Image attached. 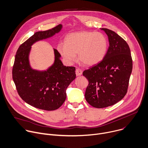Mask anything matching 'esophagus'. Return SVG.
<instances>
[{
  "mask_svg": "<svg viewBox=\"0 0 148 148\" xmlns=\"http://www.w3.org/2000/svg\"><path fill=\"white\" fill-rule=\"evenodd\" d=\"M76 75L77 76H80L82 75V71L81 70V69L77 68L76 69Z\"/></svg>",
  "mask_w": 148,
  "mask_h": 148,
  "instance_id": "1",
  "label": "esophagus"
}]
</instances>
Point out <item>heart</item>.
I'll return each mask as SVG.
<instances>
[{
  "label": "heart",
  "instance_id": "1",
  "mask_svg": "<svg viewBox=\"0 0 148 148\" xmlns=\"http://www.w3.org/2000/svg\"><path fill=\"white\" fill-rule=\"evenodd\" d=\"M107 47V40L103 34L83 31L68 34L65 44H59L58 49L68 62L75 61L76 54L78 53L81 63L92 66L102 61Z\"/></svg>",
  "mask_w": 148,
  "mask_h": 148
}]
</instances>
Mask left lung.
<instances>
[{"label":"left lung","instance_id":"left-lung-1","mask_svg":"<svg viewBox=\"0 0 148 148\" xmlns=\"http://www.w3.org/2000/svg\"><path fill=\"white\" fill-rule=\"evenodd\" d=\"M101 29L108 36L107 52L100 62L83 72L88 80L86 100L98 108L112 106L124 98L132 70V60L127 42L111 29Z\"/></svg>","mask_w":148,"mask_h":148}]
</instances>
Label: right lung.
<instances>
[{
  "instance_id": "1",
  "label": "right lung",
  "mask_w": 148,
  "mask_h": 148,
  "mask_svg": "<svg viewBox=\"0 0 148 148\" xmlns=\"http://www.w3.org/2000/svg\"><path fill=\"white\" fill-rule=\"evenodd\" d=\"M62 27L59 24L48 30L35 33L19 47L15 56L12 76L17 93L25 103L41 110L52 111L60 108L65 101L67 87L76 78L75 68L64 66L61 54L55 49L54 63L47 71L33 69L29 65L32 45L52 37Z\"/></svg>"
}]
</instances>
